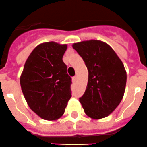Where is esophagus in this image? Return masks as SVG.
I'll return each instance as SVG.
<instances>
[{"instance_id":"34e87169","label":"esophagus","mask_w":147,"mask_h":147,"mask_svg":"<svg viewBox=\"0 0 147 147\" xmlns=\"http://www.w3.org/2000/svg\"><path fill=\"white\" fill-rule=\"evenodd\" d=\"M77 79H78V76H74L73 78H72V80H73V82H76Z\"/></svg>"}]
</instances>
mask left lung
<instances>
[{
	"label": "left lung",
	"instance_id": "obj_1",
	"mask_svg": "<svg viewBox=\"0 0 147 147\" xmlns=\"http://www.w3.org/2000/svg\"><path fill=\"white\" fill-rule=\"evenodd\" d=\"M72 47L82 57L88 71V79L80 102L90 118L109 116L123 98L127 73L121 59L112 47L100 40L77 42Z\"/></svg>",
	"mask_w": 147,
	"mask_h": 147
}]
</instances>
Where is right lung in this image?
<instances>
[{
    "mask_svg": "<svg viewBox=\"0 0 147 147\" xmlns=\"http://www.w3.org/2000/svg\"><path fill=\"white\" fill-rule=\"evenodd\" d=\"M66 44L55 42L37 45L25 63L21 89L27 104L43 119L55 121L64 113L71 98V78L62 58Z\"/></svg>",
    "mask_w": 147,
    "mask_h": 147,
    "instance_id": "1",
    "label": "right lung"
}]
</instances>
